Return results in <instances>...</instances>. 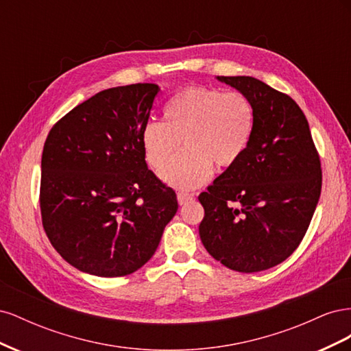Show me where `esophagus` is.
<instances>
[{"mask_svg":"<svg viewBox=\"0 0 351 351\" xmlns=\"http://www.w3.org/2000/svg\"><path fill=\"white\" fill-rule=\"evenodd\" d=\"M177 200H178L180 205H186V204H189L190 200H193V195L186 193V192H178L177 193Z\"/></svg>","mask_w":351,"mask_h":351,"instance_id":"1","label":"esophagus"}]
</instances>
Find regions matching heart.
<instances>
[{
  "label": "heart",
  "instance_id": "obj_1",
  "mask_svg": "<svg viewBox=\"0 0 351 351\" xmlns=\"http://www.w3.org/2000/svg\"><path fill=\"white\" fill-rule=\"evenodd\" d=\"M164 119L145 124V155L154 168H161L183 138L186 147L159 176L184 190L204 184L214 164L234 165L246 152L254 129V108L246 95L206 86L178 92L168 101Z\"/></svg>",
  "mask_w": 351,
  "mask_h": 351
}]
</instances>
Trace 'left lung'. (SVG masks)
I'll return each instance as SVG.
<instances>
[{"label":"left lung","mask_w":351,"mask_h":351,"mask_svg":"<svg viewBox=\"0 0 351 351\" xmlns=\"http://www.w3.org/2000/svg\"><path fill=\"white\" fill-rule=\"evenodd\" d=\"M218 80L252 101L254 129L243 156L199 195L205 209L199 234L224 267L259 272L299 247L321 196V159L289 95L250 76Z\"/></svg>","instance_id":"8db88e82"}]
</instances>
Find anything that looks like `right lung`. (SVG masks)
<instances>
[{
	"mask_svg": "<svg viewBox=\"0 0 351 351\" xmlns=\"http://www.w3.org/2000/svg\"><path fill=\"white\" fill-rule=\"evenodd\" d=\"M159 86L105 89L48 133L42 152L40 215L54 249L97 277L129 275L149 261L177 196L145 161L142 130Z\"/></svg>",
	"mask_w": 351,
	"mask_h": 351,
	"instance_id": "right-lung-1",
	"label": "right lung"
}]
</instances>
